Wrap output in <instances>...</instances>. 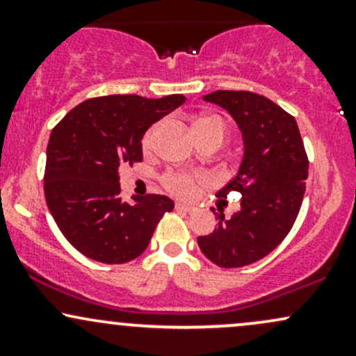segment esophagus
<instances>
[{
    "label": "esophagus",
    "mask_w": 356,
    "mask_h": 356,
    "mask_svg": "<svg viewBox=\"0 0 356 356\" xmlns=\"http://www.w3.org/2000/svg\"><path fill=\"white\" fill-rule=\"evenodd\" d=\"M175 209L182 211V212H187V214H192V212H197V206H194V204L177 202V204H175Z\"/></svg>",
    "instance_id": "obj_1"
}]
</instances>
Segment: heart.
<instances>
[{
	"label": "heart",
	"instance_id": "obj_1",
	"mask_svg": "<svg viewBox=\"0 0 356 356\" xmlns=\"http://www.w3.org/2000/svg\"><path fill=\"white\" fill-rule=\"evenodd\" d=\"M192 130H194L195 138L218 137L220 140H224V136H226V125H224V122L220 120L219 117H214V115H206V117L197 118V120L194 122V125H192ZM157 132H159V124L150 127V129L145 132L144 138H142V150H144L145 154L152 152ZM202 182L204 181L201 177H195V175L182 174V172H172L165 175L164 179L167 189L179 195H192L195 191H197V187L201 186Z\"/></svg>",
	"mask_w": 356,
	"mask_h": 356
}]
</instances>
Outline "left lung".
<instances>
[{
  "instance_id": "left-lung-1",
  "label": "left lung",
  "mask_w": 356,
  "mask_h": 356,
  "mask_svg": "<svg viewBox=\"0 0 356 356\" xmlns=\"http://www.w3.org/2000/svg\"><path fill=\"white\" fill-rule=\"evenodd\" d=\"M204 100L219 105L238 124L243 161L219 199L241 192V209L224 219L197 244L220 268H241L263 259L295 224L308 179V157L295 117L266 97L241 90H218ZM218 216V214H216Z\"/></svg>"
}]
</instances>
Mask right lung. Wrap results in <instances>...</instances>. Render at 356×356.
<instances>
[{"label":"right lung","instance_id":"1","mask_svg":"<svg viewBox=\"0 0 356 356\" xmlns=\"http://www.w3.org/2000/svg\"><path fill=\"white\" fill-rule=\"evenodd\" d=\"M186 102L107 95L81 102L53 129L47 149L44 197L56 226L90 259L124 264L145 251L155 226L174 209L167 195L120 197L118 170L144 159L150 125Z\"/></svg>","mask_w":356,"mask_h":356}]
</instances>
